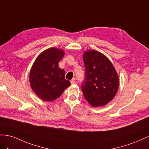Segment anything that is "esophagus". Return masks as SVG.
I'll use <instances>...</instances> for the list:
<instances>
[{"label": "esophagus", "instance_id": "esophagus-1", "mask_svg": "<svg viewBox=\"0 0 149 149\" xmlns=\"http://www.w3.org/2000/svg\"><path fill=\"white\" fill-rule=\"evenodd\" d=\"M75 82H76V81H75V78H73V79H72L71 80V81H70L71 84H75Z\"/></svg>", "mask_w": 149, "mask_h": 149}]
</instances>
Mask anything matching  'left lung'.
Returning <instances> with one entry per match:
<instances>
[{
  "instance_id": "1",
  "label": "left lung",
  "mask_w": 149,
  "mask_h": 149,
  "mask_svg": "<svg viewBox=\"0 0 149 149\" xmlns=\"http://www.w3.org/2000/svg\"><path fill=\"white\" fill-rule=\"evenodd\" d=\"M83 59L86 72L81 88L85 99L94 107L105 105L118 91L117 72L109 59L98 51H86Z\"/></svg>"
}]
</instances>
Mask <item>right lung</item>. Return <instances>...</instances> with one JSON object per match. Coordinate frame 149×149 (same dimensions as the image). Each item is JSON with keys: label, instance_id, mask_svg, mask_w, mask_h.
<instances>
[{"label": "right lung", "instance_id": "obj_1", "mask_svg": "<svg viewBox=\"0 0 149 149\" xmlns=\"http://www.w3.org/2000/svg\"><path fill=\"white\" fill-rule=\"evenodd\" d=\"M63 56L62 50L52 47L41 53L33 63L30 72V83L42 100H56L70 86V81L65 79V70L58 65Z\"/></svg>", "mask_w": 149, "mask_h": 149}]
</instances>
